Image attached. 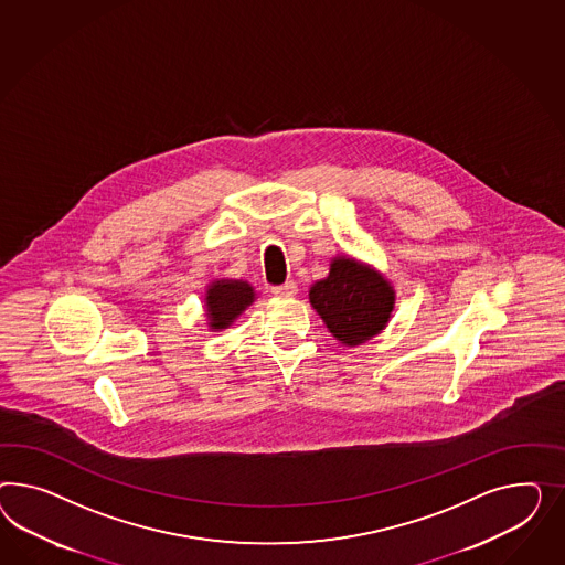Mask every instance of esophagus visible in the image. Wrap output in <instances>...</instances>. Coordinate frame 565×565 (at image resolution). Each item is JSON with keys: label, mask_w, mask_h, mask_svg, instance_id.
<instances>
[{"label": "esophagus", "mask_w": 565, "mask_h": 565, "mask_svg": "<svg viewBox=\"0 0 565 565\" xmlns=\"http://www.w3.org/2000/svg\"><path fill=\"white\" fill-rule=\"evenodd\" d=\"M271 291H274L275 296H284V298H290V296H294V294L298 291V286H296L294 281H286V284H281V286H274Z\"/></svg>", "instance_id": "esophagus-1"}]
</instances>
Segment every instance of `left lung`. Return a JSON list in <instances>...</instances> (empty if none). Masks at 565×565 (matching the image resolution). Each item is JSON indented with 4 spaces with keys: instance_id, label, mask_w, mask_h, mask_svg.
Instances as JSON below:
<instances>
[{
    "instance_id": "left-lung-1",
    "label": "left lung",
    "mask_w": 565,
    "mask_h": 565,
    "mask_svg": "<svg viewBox=\"0 0 565 565\" xmlns=\"http://www.w3.org/2000/svg\"><path fill=\"white\" fill-rule=\"evenodd\" d=\"M310 305L341 343L360 345L384 329L395 291L376 271L339 257L331 263L329 277L310 288Z\"/></svg>"
}]
</instances>
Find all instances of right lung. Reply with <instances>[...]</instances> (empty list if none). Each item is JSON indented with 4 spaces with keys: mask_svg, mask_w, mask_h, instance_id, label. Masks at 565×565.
Masks as SVG:
<instances>
[{
    "mask_svg": "<svg viewBox=\"0 0 565 565\" xmlns=\"http://www.w3.org/2000/svg\"><path fill=\"white\" fill-rule=\"evenodd\" d=\"M255 300V291L246 281H217L207 290V317L212 329H226L246 306Z\"/></svg>",
    "mask_w": 565,
    "mask_h": 565,
    "instance_id": "obj_1",
    "label": "right lung"
}]
</instances>
